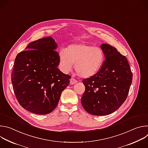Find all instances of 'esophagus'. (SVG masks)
<instances>
[{"instance_id": "34e87169", "label": "esophagus", "mask_w": 148, "mask_h": 148, "mask_svg": "<svg viewBox=\"0 0 148 148\" xmlns=\"http://www.w3.org/2000/svg\"><path fill=\"white\" fill-rule=\"evenodd\" d=\"M76 82H77V81L75 79H74V78H71L70 79V84H75Z\"/></svg>"}]
</instances>
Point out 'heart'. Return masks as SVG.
Segmentation results:
<instances>
[{"label":"heart","mask_w":148,"mask_h":148,"mask_svg":"<svg viewBox=\"0 0 148 148\" xmlns=\"http://www.w3.org/2000/svg\"><path fill=\"white\" fill-rule=\"evenodd\" d=\"M58 59L62 71L69 73L75 64V70L79 77L89 78L99 70L105 60V54L99 47L81 43L71 45L67 49H60Z\"/></svg>","instance_id":"heart-1"}]
</instances>
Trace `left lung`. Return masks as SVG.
Segmentation results:
<instances>
[{"instance_id":"1","label":"left lung","mask_w":148,"mask_h":148,"mask_svg":"<svg viewBox=\"0 0 148 148\" xmlns=\"http://www.w3.org/2000/svg\"><path fill=\"white\" fill-rule=\"evenodd\" d=\"M101 47L105 57L101 69L82 81L86 90L81 104L93 115H109L116 111L127 98L133 76L125 56L110 45L102 44Z\"/></svg>"}]
</instances>
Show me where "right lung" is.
I'll return each instance as SVG.
<instances>
[{"label": "right lung", "instance_id": "add662e5", "mask_svg": "<svg viewBox=\"0 0 148 148\" xmlns=\"http://www.w3.org/2000/svg\"><path fill=\"white\" fill-rule=\"evenodd\" d=\"M57 45L51 37L34 41L14 60L11 79L19 104L32 113L46 115L57 107L71 76L58 69Z\"/></svg>", "mask_w": 148, "mask_h": 148}]
</instances>
